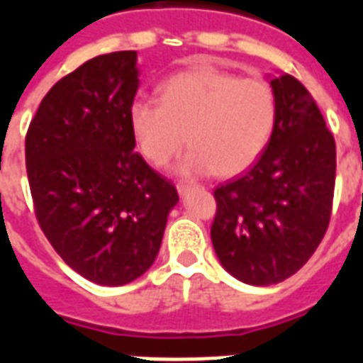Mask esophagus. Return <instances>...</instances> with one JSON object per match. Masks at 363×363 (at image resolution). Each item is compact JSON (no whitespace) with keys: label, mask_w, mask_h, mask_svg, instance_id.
I'll return each instance as SVG.
<instances>
[{"label":"esophagus","mask_w":363,"mask_h":363,"mask_svg":"<svg viewBox=\"0 0 363 363\" xmlns=\"http://www.w3.org/2000/svg\"><path fill=\"white\" fill-rule=\"evenodd\" d=\"M190 184H177V192H179V196H184L186 192H190Z\"/></svg>","instance_id":"esophagus-1"}]
</instances>
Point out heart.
<instances>
[{
  "instance_id": "b5f03b06",
  "label": "heart",
  "mask_w": 363,
  "mask_h": 363,
  "mask_svg": "<svg viewBox=\"0 0 363 363\" xmlns=\"http://www.w3.org/2000/svg\"><path fill=\"white\" fill-rule=\"evenodd\" d=\"M277 122V98L267 81L222 69L184 71L160 86V101L131 105L130 125L150 164H169L188 141L175 173L184 179L247 171L267 147Z\"/></svg>"
}]
</instances>
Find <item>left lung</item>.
I'll return each mask as SVG.
<instances>
[{
    "label": "left lung",
    "mask_w": 363,
    "mask_h": 363,
    "mask_svg": "<svg viewBox=\"0 0 363 363\" xmlns=\"http://www.w3.org/2000/svg\"><path fill=\"white\" fill-rule=\"evenodd\" d=\"M277 122L267 147L242 177L215 190L211 239L238 281L269 286L307 264L330 224L335 141L307 88L271 77Z\"/></svg>",
    "instance_id": "8db88e82"
}]
</instances>
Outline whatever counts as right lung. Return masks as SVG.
I'll list each match as a JSON object with an SVG mask.
<instances>
[{"label": "right lung", "mask_w": 363, "mask_h": 363, "mask_svg": "<svg viewBox=\"0 0 363 363\" xmlns=\"http://www.w3.org/2000/svg\"><path fill=\"white\" fill-rule=\"evenodd\" d=\"M135 50L101 54L54 84L26 135L43 233L71 269L101 286L135 281L158 256L177 188L135 152Z\"/></svg>", "instance_id": "1"}]
</instances>
